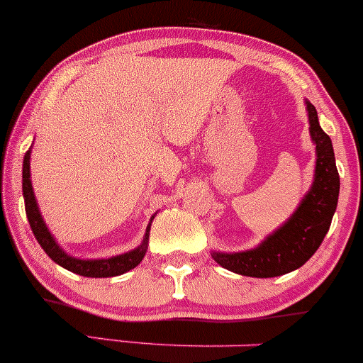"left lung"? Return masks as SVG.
<instances>
[{
  "instance_id": "left-lung-1",
  "label": "left lung",
  "mask_w": 363,
  "mask_h": 363,
  "mask_svg": "<svg viewBox=\"0 0 363 363\" xmlns=\"http://www.w3.org/2000/svg\"><path fill=\"white\" fill-rule=\"evenodd\" d=\"M311 140L316 145V167L309 191L294 214L252 250L212 251L223 269L247 277H277L300 269L323 242L339 200V172L332 140L320 126L318 112L306 100Z\"/></svg>"
}]
</instances>
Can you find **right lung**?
<instances>
[{
  "label": "right lung",
  "mask_w": 363,
  "mask_h": 363,
  "mask_svg": "<svg viewBox=\"0 0 363 363\" xmlns=\"http://www.w3.org/2000/svg\"><path fill=\"white\" fill-rule=\"evenodd\" d=\"M29 160H31V149L26 152L24 161H23V195H24V205H26V216H28L29 226H31L36 240H38V244L42 246V250L50 256L52 262H56L57 265H61L63 269L69 270V272L79 274V276H84V277L121 276V274L135 269V267L142 262V258H144L145 252H147L149 230H151V223L156 214L152 216L147 228H145L144 240H142L140 246L135 247V250L123 252V255L111 256V258H98V259L75 258V256L68 255V252L56 242L54 235L49 232V228H47L42 214H40V208H38V203H36L35 191H33V184H31Z\"/></svg>",
  "instance_id": "obj_1"
}]
</instances>
